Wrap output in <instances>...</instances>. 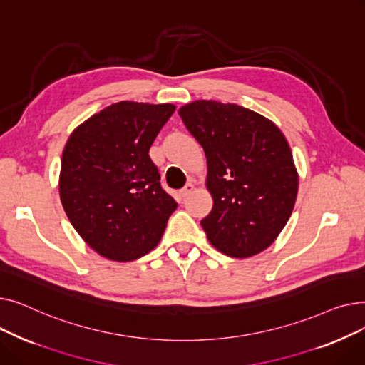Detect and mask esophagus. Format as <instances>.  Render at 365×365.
<instances>
[{"instance_id":"34e87169","label":"esophagus","mask_w":365,"mask_h":365,"mask_svg":"<svg viewBox=\"0 0 365 365\" xmlns=\"http://www.w3.org/2000/svg\"><path fill=\"white\" fill-rule=\"evenodd\" d=\"M194 189H195V185H194L192 182H189V183L185 185L183 189H180V195H182L183 198H186L189 194L194 192Z\"/></svg>"}]
</instances>
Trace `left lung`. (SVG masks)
Here are the masks:
<instances>
[{
    "label": "left lung",
    "mask_w": 365,
    "mask_h": 365,
    "mask_svg": "<svg viewBox=\"0 0 365 365\" xmlns=\"http://www.w3.org/2000/svg\"><path fill=\"white\" fill-rule=\"evenodd\" d=\"M179 115L207 157L213 208L201 226L210 244L238 259L263 252L289 222L299 189L282 131L235 103L195 101Z\"/></svg>",
    "instance_id": "left-lung-1"
}]
</instances>
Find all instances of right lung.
Listing matches in <instances>:
<instances>
[{"label":"right lung","mask_w":365,"mask_h":365,"mask_svg":"<svg viewBox=\"0 0 365 365\" xmlns=\"http://www.w3.org/2000/svg\"><path fill=\"white\" fill-rule=\"evenodd\" d=\"M171 103L123 101L76 127L65 145L59 194L75 231L101 256L131 262L155 248L178 208L149 148Z\"/></svg>","instance_id":"right-lung-1"}]
</instances>
